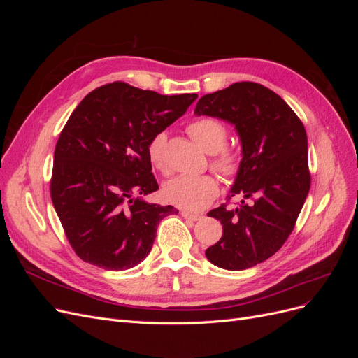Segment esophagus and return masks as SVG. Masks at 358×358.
<instances>
[{
  "mask_svg": "<svg viewBox=\"0 0 358 358\" xmlns=\"http://www.w3.org/2000/svg\"><path fill=\"white\" fill-rule=\"evenodd\" d=\"M180 215H182L183 218H185V220H191V221H200V220L203 218L201 215L191 213V212H188V210H182V212H180Z\"/></svg>",
  "mask_w": 358,
  "mask_h": 358,
  "instance_id": "1",
  "label": "esophagus"
}]
</instances>
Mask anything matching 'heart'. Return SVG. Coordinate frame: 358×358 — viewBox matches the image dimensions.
<instances>
[{
  "mask_svg": "<svg viewBox=\"0 0 358 358\" xmlns=\"http://www.w3.org/2000/svg\"><path fill=\"white\" fill-rule=\"evenodd\" d=\"M188 134L194 138L203 150L215 154L212 167L224 178H234L241 170V155L234 149L224 148L227 142V127L213 117H197L187 127ZM166 134L157 133L148 142V157L152 164L159 169H166ZM218 182L209 175L191 176L180 175L170 179L164 188L162 196L166 201L178 206L180 209L199 212L208 206L218 196Z\"/></svg>",
  "mask_w": 358,
  "mask_h": 358,
  "instance_id": "heart-1",
  "label": "heart"
}]
</instances>
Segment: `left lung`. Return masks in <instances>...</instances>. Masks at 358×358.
<instances>
[{"mask_svg":"<svg viewBox=\"0 0 358 358\" xmlns=\"http://www.w3.org/2000/svg\"><path fill=\"white\" fill-rule=\"evenodd\" d=\"M194 113L233 124L242 143L241 170L229 194L242 200L208 213L221 221L222 237L206 257L227 270L254 267L285 243L308 197L306 129L278 94L254 82L203 95Z\"/></svg>","mask_w":358,"mask_h":358,"instance_id":"left-lung-1","label":"left lung"}]
</instances>
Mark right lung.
Segmentation results:
<instances>
[{
  "label": "right lung",
  "instance_id": "right-lung-1",
  "mask_svg": "<svg viewBox=\"0 0 358 358\" xmlns=\"http://www.w3.org/2000/svg\"><path fill=\"white\" fill-rule=\"evenodd\" d=\"M197 96L159 95L113 82L76 107L55 148L50 197L83 262L119 272L148 257L159 221L176 213L173 206L143 200L158 189L148 142Z\"/></svg>",
  "mask_w": 358,
  "mask_h": 358
}]
</instances>
